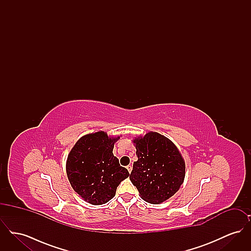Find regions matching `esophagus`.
<instances>
[{"label":"esophagus","instance_id":"34e87169","mask_svg":"<svg viewBox=\"0 0 251 251\" xmlns=\"http://www.w3.org/2000/svg\"><path fill=\"white\" fill-rule=\"evenodd\" d=\"M126 168H127V169H128V171H129V173H131V169H132V167H131V165H129V166H127V167H126Z\"/></svg>","mask_w":251,"mask_h":251}]
</instances>
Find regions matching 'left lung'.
Returning a JSON list of instances; mask_svg holds the SVG:
<instances>
[{
    "label": "left lung",
    "mask_w": 251,
    "mask_h": 251,
    "mask_svg": "<svg viewBox=\"0 0 251 251\" xmlns=\"http://www.w3.org/2000/svg\"><path fill=\"white\" fill-rule=\"evenodd\" d=\"M137 161L130 179L147 202L158 204L179 190L185 176V164L177 147L158 132H148L133 140Z\"/></svg>",
    "instance_id": "8db88e82"
}]
</instances>
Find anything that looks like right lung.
Returning <instances> with one entry per match:
<instances>
[{
  "mask_svg": "<svg viewBox=\"0 0 251 251\" xmlns=\"http://www.w3.org/2000/svg\"><path fill=\"white\" fill-rule=\"evenodd\" d=\"M119 138H110L104 131L86 134L68 156L66 168L72 188L90 204L108 202L120 182L130 175L113 154L114 143Z\"/></svg>",
  "mask_w": 251,
  "mask_h": 251,
  "instance_id": "1",
  "label": "right lung"
}]
</instances>
